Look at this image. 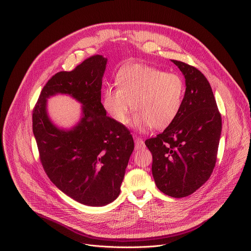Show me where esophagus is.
<instances>
[{"instance_id":"esophagus-1","label":"esophagus","mask_w":251,"mask_h":251,"mask_svg":"<svg viewBox=\"0 0 251 251\" xmlns=\"http://www.w3.org/2000/svg\"><path fill=\"white\" fill-rule=\"evenodd\" d=\"M145 146V143H144V140L139 138V137H135V147L136 149H141Z\"/></svg>"}]
</instances>
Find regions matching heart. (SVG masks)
<instances>
[{"mask_svg": "<svg viewBox=\"0 0 251 251\" xmlns=\"http://www.w3.org/2000/svg\"><path fill=\"white\" fill-rule=\"evenodd\" d=\"M116 89L106 88L102 96L105 111L125 125L133 109V126L140 131L164 130L180 114L186 94L184 78L153 66L130 63L115 76ZM132 107H130V105Z\"/></svg>", "mask_w": 251, "mask_h": 251, "instance_id": "heart-1", "label": "heart"}]
</instances>
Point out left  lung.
<instances>
[{
    "instance_id": "1",
    "label": "left lung",
    "mask_w": 251,
    "mask_h": 251,
    "mask_svg": "<svg viewBox=\"0 0 251 251\" xmlns=\"http://www.w3.org/2000/svg\"><path fill=\"white\" fill-rule=\"evenodd\" d=\"M186 78V94L176 119L145 141L152 153L157 188L172 198H184L209 178L217 162L222 116L205 76L185 62L172 60Z\"/></svg>"
}]
</instances>
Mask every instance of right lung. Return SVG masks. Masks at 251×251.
<instances>
[{"instance_id":"1","label":"right lung","mask_w":251,"mask_h":251,"mask_svg":"<svg viewBox=\"0 0 251 251\" xmlns=\"http://www.w3.org/2000/svg\"><path fill=\"white\" fill-rule=\"evenodd\" d=\"M106 63L96 54L74 70L57 73L32 110V132L48 176L65 195L90 206L106 205L119 196L134 150L130 131L106 116L101 103ZM57 93L83 104V118L70 130L57 128L47 116L46 100Z\"/></svg>"}]
</instances>
